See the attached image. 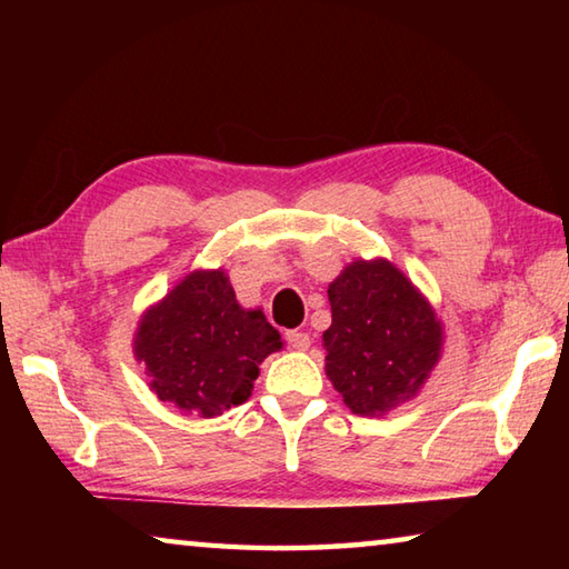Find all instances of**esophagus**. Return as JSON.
I'll return each instance as SVG.
<instances>
[{"instance_id":"obj_1","label":"esophagus","mask_w":569,"mask_h":569,"mask_svg":"<svg viewBox=\"0 0 569 569\" xmlns=\"http://www.w3.org/2000/svg\"><path fill=\"white\" fill-rule=\"evenodd\" d=\"M286 341L291 349L296 351H306L308 346H311V336H308L306 331H286Z\"/></svg>"}]
</instances>
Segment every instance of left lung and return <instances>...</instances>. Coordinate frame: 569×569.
Masks as SVG:
<instances>
[{
  "label": "left lung",
  "instance_id": "1",
  "mask_svg": "<svg viewBox=\"0 0 569 569\" xmlns=\"http://www.w3.org/2000/svg\"><path fill=\"white\" fill-rule=\"evenodd\" d=\"M329 303L326 377L346 407L383 417L417 397L439 361L445 329L409 278L383 258H359L329 286Z\"/></svg>",
  "mask_w": 569,
  "mask_h": 569
}]
</instances>
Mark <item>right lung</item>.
I'll list each match as a JSON object with an SVG mask.
<instances>
[{
    "label": "right lung",
    "instance_id": "right-lung-1",
    "mask_svg": "<svg viewBox=\"0 0 569 569\" xmlns=\"http://www.w3.org/2000/svg\"><path fill=\"white\" fill-rule=\"evenodd\" d=\"M283 341L261 308L238 303L223 268L192 271L142 313L132 351L150 389L196 417L248 401L258 366Z\"/></svg>",
    "mask_w": 569,
    "mask_h": 569
}]
</instances>
